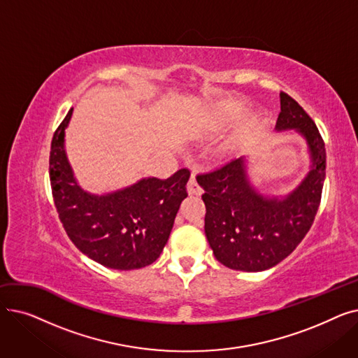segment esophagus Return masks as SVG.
Listing matches in <instances>:
<instances>
[{
	"instance_id": "obj_1",
	"label": "esophagus",
	"mask_w": 358,
	"mask_h": 358,
	"mask_svg": "<svg viewBox=\"0 0 358 358\" xmlns=\"http://www.w3.org/2000/svg\"><path fill=\"white\" fill-rule=\"evenodd\" d=\"M187 192H189V194H194V196H200L203 193V189L199 185L194 174H192V178L189 184H187Z\"/></svg>"
}]
</instances>
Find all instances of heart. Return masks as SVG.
<instances>
[{"instance_id":"heart-1","label":"heart","mask_w":358,"mask_h":358,"mask_svg":"<svg viewBox=\"0 0 358 358\" xmlns=\"http://www.w3.org/2000/svg\"><path fill=\"white\" fill-rule=\"evenodd\" d=\"M231 119V113L229 111H223L222 116H220V120L222 122H228Z\"/></svg>"}]
</instances>
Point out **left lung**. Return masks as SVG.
<instances>
[{"label":"left lung","mask_w":358,"mask_h":358,"mask_svg":"<svg viewBox=\"0 0 358 358\" xmlns=\"http://www.w3.org/2000/svg\"><path fill=\"white\" fill-rule=\"evenodd\" d=\"M277 131L306 142L309 171L285 196L261 193L241 157L200 176L206 204L204 234L216 259L231 270L264 271L289 257L310 229L325 181V143L313 120L286 92H280Z\"/></svg>","instance_id":"8db88e82"}]
</instances>
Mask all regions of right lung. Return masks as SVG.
<instances>
[{
    "instance_id": "1",
    "label": "right lung",
    "mask_w": 358,
    "mask_h": 358,
    "mask_svg": "<svg viewBox=\"0 0 358 358\" xmlns=\"http://www.w3.org/2000/svg\"><path fill=\"white\" fill-rule=\"evenodd\" d=\"M72 110L55 131L49 159L55 206L69 239L83 254L107 268L136 270L152 264L187 197L190 171L182 168L166 180L143 177L104 194L84 190L65 149Z\"/></svg>"
}]
</instances>
